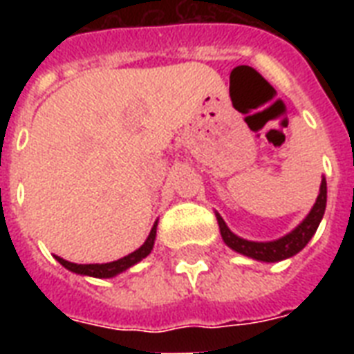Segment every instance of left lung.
<instances>
[{"label":"left lung","mask_w":354,"mask_h":354,"mask_svg":"<svg viewBox=\"0 0 354 354\" xmlns=\"http://www.w3.org/2000/svg\"><path fill=\"white\" fill-rule=\"evenodd\" d=\"M325 205H327V182H325V178H322L318 198H316V204L313 205V209L308 211V215L290 233H286V235L279 236L275 241L266 242L248 241V239L235 235L216 211L215 215L218 227H221L222 241L226 242V246L232 248L233 252L246 255L250 259H255V261H263V263H277V261H285V259L296 255L307 246L308 241L313 239L316 230H318L319 222L324 218Z\"/></svg>","instance_id":"obj_1"}]
</instances>
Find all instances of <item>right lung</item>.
Masks as SVG:
<instances>
[{
    "instance_id": "add662e5",
    "label": "right lung",
    "mask_w": 354,
    "mask_h": 354,
    "mask_svg": "<svg viewBox=\"0 0 354 354\" xmlns=\"http://www.w3.org/2000/svg\"><path fill=\"white\" fill-rule=\"evenodd\" d=\"M156 230H158V221L154 222V226L150 230L147 241L141 244V246L136 250V252L128 253L122 259H118V261H112V263H102V264H77V263H69L66 259L58 257L55 255L58 263L62 264L64 268H68L69 272L79 275H90V277H97V279H110V277H115V275L122 274L124 270L132 268L133 264H138L139 261H143L154 248L156 241Z\"/></svg>"
}]
</instances>
